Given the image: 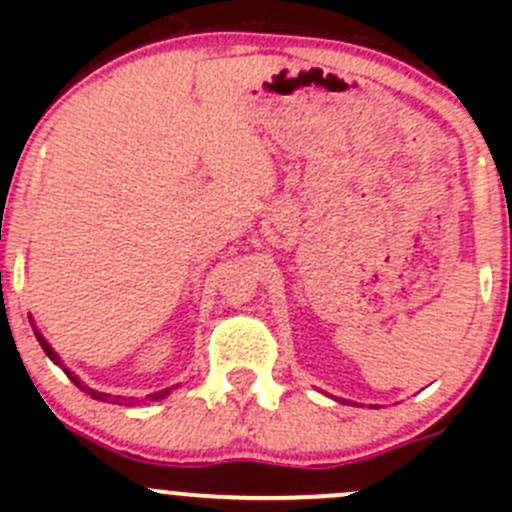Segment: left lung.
Returning a JSON list of instances; mask_svg holds the SVG:
<instances>
[{
  "label": "left lung",
  "mask_w": 512,
  "mask_h": 512,
  "mask_svg": "<svg viewBox=\"0 0 512 512\" xmlns=\"http://www.w3.org/2000/svg\"><path fill=\"white\" fill-rule=\"evenodd\" d=\"M342 404H344V399H342Z\"/></svg>",
  "instance_id": "obj_1"
}]
</instances>
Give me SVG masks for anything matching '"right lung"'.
Returning a JSON list of instances; mask_svg holds the SVG:
<instances>
[{
	"label": "right lung",
	"instance_id": "add662e5",
	"mask_svg": "<svg viewBox=\"0 0 512 512\" xmlns=\"http://www.w3.org/2000/svg\"><path fill=\"white\" fill-rule=\"evenodd\" d=\"M29 319H32V317H29ZM34 334H36V342H39V344H41V349H44V354L49 356V359L54 361L56 366H61V369H64V374L69 376V379L74 381V384L79 386L81 391H86V394H89L91 399H98V401H111V404H118V401H126V399H123V396H116V399H111V394H101V391H96V389H91V386H86L84 381H81L79 376H76L74 371H71L69 366H66L64 361H61V356L54 352V347H51V344L46 342V339H44V334H41L39 329H36V327H34ZM170 389H175V386H170ZM170 389H163V391H156V394H151V401H160V399H165V396L170 394ZM126 404H128V401H126Z\"/></svg>",
	"mask_w": 512,
	"mask_h": 512
}]
</instances>
